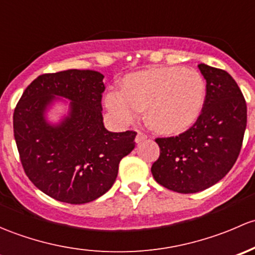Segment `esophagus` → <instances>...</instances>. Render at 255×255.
<instances>
[{"mask_svg": "<svg viewBox=\"0 0 255 255\" xmlns=\"http://www.w3.org/2000/svg\"><path fill=\"white\" fill-rule=\"evenodd\" d=\"M147 138V135L146 133H143L142 131H137V135H136V142H141V141H145Z\"/></svg>", "mask_w": 255, "mask_h": 255, "instance_id": "34e87169", "label": "esophagus"}]
</instances>
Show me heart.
<instances>
[{
	"mask_svg": "<svg viewBox=\"0 0 255 255\" xmlns=\"http://www.w3.org/2000/svg\"><path fill=\"white\" fill-rule=\"evenodd\" d=\"M205 102V82L198 71L177 66L130 73L123 91L106 96L107 108L120 124L138 119L142 109L152 128L163 133H178L198 120Z\"/></svg>",
	"mask_w": 255,
	"mask_h": 255,
	"instance_id": "b5f03b06",
	"label": "heart"
}]
</instances>
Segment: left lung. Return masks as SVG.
<instances>
[{"mask_svg":"<svg viewBox=\"0 0 255 255\" xmlns=\"http://www.w3.org/2000/svg\"><path fill=\"white\" fill-rule=\"evenodd\" d=\"M206 80L203 110L184 132L158 137L159 157L152 164L154 180L169 190L193 194L222 179L236 163L247 127V104L225 70L198 65Z\"/></svg>","mask_w":255,"mask_h":255,"instance_id":"1","label":"left lung"}]
</instances>
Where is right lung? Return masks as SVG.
I'll list each match as a JSON object with an SVG mask.
<instances>
[{"mask_svg":"<svg viewBox=\"0 0 255 255\" xmlns=\"http://www.w3.org/2000/svg\"><path fill=\"white\" fill-rule=\"evenodd\" d=\"M104 76L92 70L44 73L25 88L13 113V131L23 169L30 182L55 200L86 204L106 194L123 157L135 147V131L104 128ZM56 96L71 100L60 125L45 119Z\"/></svg>","mask_w":255,"mask_h":255,"instance_id":"add662e5","label":"right lung"}]
</instances>
